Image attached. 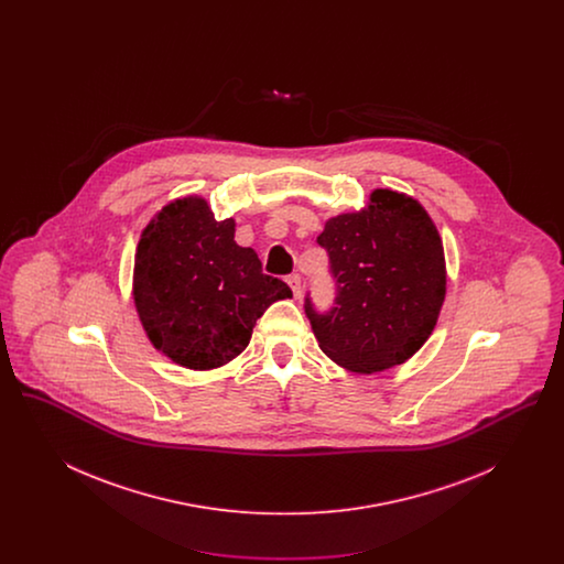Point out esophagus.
<instances>
[{"mask_svg":"<svg viewBox=\"0 0 564 564\" xmlns=\"http://www.w3.org/2000/svg\"><path fill=\"white\" fill-rule=\"evenodd\" d=\"M288 285L292 288L295 297H300V294H302V281H300L297 274H290V276H288Z\"/></svg>","mask_w":564,"mask_h":564,"instance_id":"34e87169","label":"esophagus"}]
</instances>
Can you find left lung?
<instances>
[{
  "instance_id": "1",
  "label": "left lung",
  "mask_w": 564,
  "mask_h": 564,
  "mask_svg": "<svg viewBox=\"0 0 564 564\" xmlns=\"http://www.w3.org/2000/svg\"><path fill=\"white\" fill-rule=\"evenodd\" d=\"M336 306L306 317L319 349L357 375L405 364L437 323L446 297L442 237L425 207L403 192L376 188L359 212L325 221Z\"/></svg>"
}]
</instances>
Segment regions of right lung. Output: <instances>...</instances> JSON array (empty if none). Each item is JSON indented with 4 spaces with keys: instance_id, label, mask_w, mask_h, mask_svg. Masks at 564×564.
<instances>
[{
    "instance_id": "1",
    "label": "right lung",
    "mask_w": 564,
    "mask_h": 564,
    "mask_svg": "<svg viewBox=\"0 0 564 564\" xmlns=\"http://www.w3.org/2000/svg\"><path fill=\"white\" fill-rule=\"evenodd\" d=\"M235 228L232 217L215 219L207 200L189 194L156 212L137 242L134 311L152 347L182 368L230 364L270 304L292 297L251 247L237 245Z\"/></svg>"
}]
</instances>
